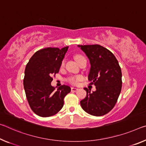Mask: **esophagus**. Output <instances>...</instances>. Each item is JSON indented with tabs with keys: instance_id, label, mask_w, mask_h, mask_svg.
Masks as SVG:
<instances>
[{
	"instance_id": "1",
	"label": "esophagus",
	"mask_w": 146,
	"mask_h": 146,
	"mask_svg": "<svg viewBox=\"0 0 146 146\" xmlns=\"http://www.w3.org/2000/svg\"><path fill=\"white\" fill-rule=\"evenodd\" d=\"M71 91H72V92H77L78 89V88H77L72 87V88H71Z\"/></svg>"
}]
</instances>
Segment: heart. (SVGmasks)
Segmentation results:
<instances>
[{
    "mask_svg": "<svg viewBox=\"0 0 146 146\" xmlns=\"http://www.w3.org/2000/svg\"><path fill=\"white\" fill-rule=\"evenodd\" d=\"M84 58V57L82 56V55H76L75 56V59H76V61L77 62V63L80 60ZM64 64H65V60H64L62 62V66H64ZM81 79H82L81 76H78V77H76L69 78V82L72 83V84H77V83Z\"/></svg>",
    "mask_w": 146,
    "mask_h": 146,
    "instance_id": "1",
    "label": "heart"
}]
</instances>
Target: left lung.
I'll return each instance as SVG.
<instances>
[{"label":"left lung","mask_w":146,"mask_h":146,"mask_svg":"<svg viewBox=\"0 0 146 146\" xmlns=\"http://www.w3.org/2000/svg\"><path fill=\"white\" fill-rule=\"evenodd\" d=\"M90 60V84L96 90L90 93L85 88L86 97L80 101L82 109L88 114L101 116L114 108L121 90V70L112 52L99 45H78Z\"/></svg>","instance_id":"8db88e82"}]
</instances>
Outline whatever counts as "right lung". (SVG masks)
<instances>
[{
  "label": "right lung",
  "mask_w": 146,
  "mask_h": 146,
  "mask_svg": "<svg viewBox=\"0 0 146 146\" xmlns=\"http://www.w3.org/2000/svg\"><path fill=\"white\" fill-rule=\"evenodd\" d=\"M68 49L65 47H47L34 53L26 66L23 84L30 106L36 114L49 117L56 114L64 106V99L71 88L62 85L57 90L50 84L59 72L62 62Z\"/></svg>",
  "instance_id": "right-lung-1"
}]
</instances>
